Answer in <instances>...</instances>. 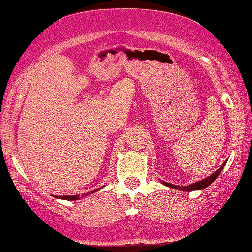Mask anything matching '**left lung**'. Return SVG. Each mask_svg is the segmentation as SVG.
<instances>
[{
    "label": "left lung",
    "instance_id": "1",
    "mask_svg": "<svg viewBox=\"0 0 252 252\" xmlns=\"http://www.w3.org/2000/svg\"><path fill=\"white\" fill-rule=\"evenodd\" d=\"M225 164H226V160H225V162L223 163V165L220 166V168L218 169V170L215 171L213 175H210V176H209L208 178H205V180H203V181H198V182H196V183H192V184H190V186H188V187H180V186H175V184L165 183V182H163V184H164V186H166V187L174 188V189L183 190V191H193V190H202V189H204V188H207L208 186H210V184L213 183V182H214L215 180H216V178H217V176L220 175V172L223 170V168H224V166H225Z\"/></svg>",
    "mask_w": 252,
    "mask_h": 252
}]
</instances>
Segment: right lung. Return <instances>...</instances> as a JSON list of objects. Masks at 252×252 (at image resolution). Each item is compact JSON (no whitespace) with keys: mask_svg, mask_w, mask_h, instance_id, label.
Masks as SVG:
<instances>
[{"mask_svg":"<svg viewBox=\"0 0 252 252\" xmlns=\"http://www.w3.org/2000/svg\"><path fill=\"white\" fill-rule=\"evenodd\" d=\"M57 198L70 199V201H75V199H78V196L77 195H74V196H62V197H57Z\"/></svg>","mask_w":252,"mask_h":252,"instance_id":"obj_1","label":"right lung"}]
</instances>
